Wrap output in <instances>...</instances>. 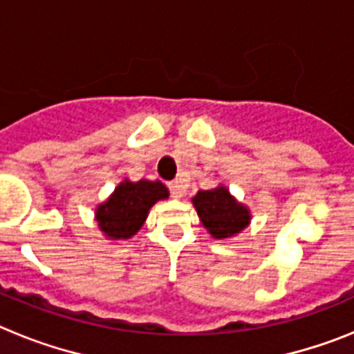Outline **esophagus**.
<instances>
[{
  "mask_svg": "<svg viewBox=\"0 0 354 354\" xmlns=\"http://www.w3.org/2000/svg\"><path fill=\"white\" fill-rule=\"evenodd\" d=\"M168 187H170V193L174 198H180L184 195V192H186V186H184L183 180H174Z\"/></svg>",
  "mask_w": 354,
  "mask_h": 354,
  "instance_id": "esophagus-1",
  "label": "esophagus"
}]
</instances>
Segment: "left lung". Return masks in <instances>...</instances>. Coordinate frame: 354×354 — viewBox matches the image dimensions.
Masks as SVG:
<instances>
[{
    "mask_svg": "<svg viewBox=\"0 0 354 354\" xmlns=\"http://www.w3.org/2000/svg\"><path fill=\"white\" fill-rule=\"evenodd\" d=\"M193 205L204 227L216 239L239 234L250 221L248 209L237 204L223 186L207 189V192H198L193 198Z\"/></svg>",
    "mask_w": 354,
    "mask_h": 354,
    "instance_id": "obj_1",
    "label": "left lung"
}]
</instances>
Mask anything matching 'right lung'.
I'll list each match as a JSON object with an SVG mask.
<instances>
[{"label": "right lung", "mask_w": 354, "mask_h": 354, "mask_svg": "<svg viewBox=\"0 0 354 354\" xmlns=\"http://www.w3.org/2000/svg\"><path fill=\"white\" fill-rule=\"evenodd\" d=\"M167 196V186L159 180H126L97 209L99 227L111 239H129L140 230L149 209Z\"/></svg>", "instance_id": "obj_1"}]
</instances>
